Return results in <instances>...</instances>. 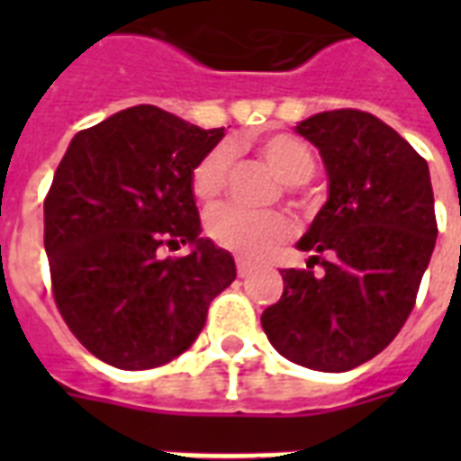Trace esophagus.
<instances>
[{
	"instance_id": "esophagus-1",
	"label": "esophagus",
	"mask_w": 461,
	"mask_h": 461,
	"mask_svg": "<svg viewBox=\"0 0 461 461\" xmlns=\"http://www.w3.org/2000/svg\"><path fill=\"white\" fill-rule=\"evenodd\" d=\"M249 270H251V260L237 256V273H239V277H244V275L249 273Z\"/></svg>"
}]
</instances>
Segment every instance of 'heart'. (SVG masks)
I'll use <instances>...</instances> for the list:
<instances>
[{
    "mask_svg": "<svg viewBox=\"0 0 461 461\" xmlns=\"http://www.w3.org/2000/svg\"><path fill=\"white\" fill-rule=\"evenodd\" d=\"M260 158L287 184H303L313 176L315 159L302 140L289 133H273L256 143ZM231 165V148L215 146L203 155L191 169V191L201 203H215L224 191ZM208 237L217 246L237 256H263L280 244L292 231V220L277 210H246L239 205H222L212 210L205 222Z\"/></svg>",
    "mask_w": 461,
    "mask_h": 461,
    "instance_id": "heart-1",
    "label": "heart"
}]
</instances>
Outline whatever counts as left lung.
Masks as SVG:
<instances>
[{"mask_svg": "<svg viewBox=\"0 0 461 461\" xmlns=\"http://www.w3.org/2000/svg\"><path fill=\"white\" fill-rule=\"evenodd\" d=\"M325 162L328 203L299 241L306 270H282L280 302L260 315L282 357L339 373L393 342L436 249L429 165L368 112L332 110L296 126Z\"/></svg>", "mask_w": 461, "mask_h": 461, "instance_id": "1", "label": "left lung"}]
</instances>
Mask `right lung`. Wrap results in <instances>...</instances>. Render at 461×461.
<instances>
[{
  "label": "right lung",
  "mask_w": 461,
  "mask_h": 461,
  "mask_svg": "<svg viewBox=\"0 0 461 461\" xmlns=\"http://www.w3.org/2000/svg\"><path fill=\"white\" fill-rule=\"evenodd\" d=\"M224 136L139 104L74 136L45 195L54 303L100 361L146 371L186 351L234 258L201 239L191 169ZM191 243L188 257L162 259Z\"/></svg>",
  "instance_id": "add662e5"
}]
</instances>
